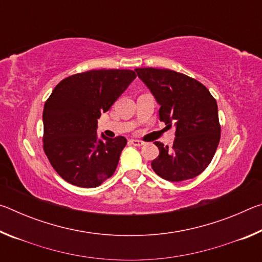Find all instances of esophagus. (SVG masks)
I'll return each mask as SVG.
<instances>
[{"label": "esophagus", "mask_w": 262, "mask_h": 262, "mask_svg": "<svg viewBox=\"0 0 262 262\" xmlns=\"http://www.w3.org/2000/svg\"><path fill=\"white\" fill-rule=\"evenodd\" d=\"M129 142H130V144L135 145V147H141V145L144 144L143 141H139V140H130Z\"/></svg>", "instance_id": "obj_1"}]
</instances>
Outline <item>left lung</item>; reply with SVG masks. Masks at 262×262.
Masks as SVG:
<instances>
[{"label": "left lung", "mask_w": 262, "mask_h": 262, "mask_svg": "<svg viewBox=\"0 0 262 262\" xmlns=\"http://www.w3.org/2000/svg\"><path fill=\"white\" fill-rule=\"evenodd\" d=\"M137 76L156 99L159 120L176 126L173 145L155 142L159 155L152 170L168 181L195 178L209 165L221 139L219 108L208 89L196 79L168 69L137 68Z\"/></svg>", "instance_id": "1"}]
</instances>
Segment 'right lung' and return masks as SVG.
Masks as SVG:
<instances>
[{
	"mask_svg": "<svg viewBox=\"0 0 262 262\" xmlns=\"http://www.w3.org/2000/svg\"><path fill=\"white\" fill-rule=\"evenodd\" d=\"M135 77L133 70H89L54 88L43 106V150L67 183L98 187L114 173L127 140L98 137V119Z\"/></svg>",
	"mask_w": 262,
	"mask_h": 262,
	"instance_id": "obj_1",
	"label": "right lung"
}]
</instances>
